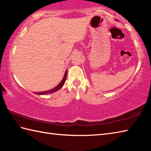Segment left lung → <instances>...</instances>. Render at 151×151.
Segmentation results:
<instances>
[{"mask_svg":"<svg viewBox=\"0 0 151 151\" xmlns=\"http://www.w3.org/2000/svg\"><path fill=\"white\" fill-rule=\"evenodd\" d=\"M116 21H117V20H116Z\"/></svg>","mask_w":151,"mask_h":151,"instance_id":"1","label":"left lung"}]
</instances>
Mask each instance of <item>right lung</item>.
Listing matches in <instances>:
<instances>
[{"label":"right lung","mask_w":151,"mask_h":151,"mask_svg":"<svg viewBox=\"0 0 151 151\" xmlns=\"http://www.w3.org/2000/svg\"><path fill=\"white\" fill-rule=\"evenodd\" d=\"M67 70H65V73L64 74V76L63 77V79L62 80L58 85H57L55 88H54L52 89H50V90L48 91H41V92H36V94L39 95H47V94H50L52 93L56 92L57 91H58L59 89H60L61 88H62V86H63V84H65V82L66 81V78H67Z\"/></svg>","instance_id":"1"}]
</instances>
